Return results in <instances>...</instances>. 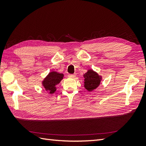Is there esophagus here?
<instances>
[{
	"instance_id": "obj_1",
	"label": "esophagus",
	"mask_w": 146,
	"mask_h": 146,
	"mask_svg": "<svg viewBox=\"0 0 146 146\" xmlns=\"http://www.w3.org/2000/svg\"><path fill=\"white\" fill-rule=\"evenodd\" d=\"M68 77H70V78H74V77H76V75H74V74H69L68 75Z\"/></svg>"
}]
</instances>
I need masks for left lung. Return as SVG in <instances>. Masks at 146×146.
<instances>
[{"label":"left lung","instance_id":"8db88e82","mask_svg":"<svg viewBox=\"0 0 146 146\" xmlns=\"http://www.w3.org/2000/svg\"><path fill=\"white\" fill-rule=\"evenodd\" d=\"M83 76L85 78L84 86L88 91H93L100 85L101 77L92 69L88 70V72Z\"/></svg>","mask_w":146,"mask_h":146}]
</instances>
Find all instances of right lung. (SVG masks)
I'll list each match as a JSON object with an SVG mask.
<instances>
[{"label": "right lung", "instance_id": "right-lung-1", "mask_svg": "<svg viewBox=\"0 0 146 146\" xmlns=\"http://www.w3.org/2000/svg\"><path fill=\"white\" fill-rule=\"evenodd\" d=\"M63 78V74L52 71L48 74L42 82V85L46 91L50 94L54 93L56 91V85L61 82Z\"/></svg>", "mask_w": 146, "mask_h": 146}]
</instances>
